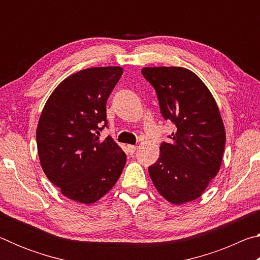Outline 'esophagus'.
Listing matches in <instances>:
<instances>
[{
	"label": "esophagus",
	"mask_w": 260,
	"mask_h": 260,
	"mask_svg": "<svg viewBox=\"0 0 260 260\" xmlns=\"http://www.w3.org/2000/svg\"><path fill=\"white\" fill-rule=\"evenodd\" d=\"M127 148H128V151H129L131 155H133V153L136 150V146H132V144H129V146H127Z\"/></svg>",
	"instance_id": "obj_1"
}]
</instances>
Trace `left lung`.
Returning <instances> with one entry per match:
<instances>
[{
  "instance_id": "8db88e82",
  "label": "left lung",
  "mask_w": 260,
  "mask_h": 260,
  "mask_svg": "<svg viewBox=\"0 0 260 260\" xmlns=\"http://www.w3.org/2000/svg\"><path fill=\"white\" fill-rule=\"evenodd\" d=\"M155 88L160 113L175 126L149 166L158 192L173 204L191 202L204 192L222 161L226 133L218 105L204 82L184 68H143Z\"/></svg>"
}]
</instances>
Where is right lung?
Returning a JSON list of instances; mask_svg holds the SVG:
<instances>
[{
    "mask_svg": "<svg viewBox=\"0 0 260 260\" xmlns=\"http://www.w3.org/2000/svg\"><path fill=\"white\" fill-rule=\"evenodd\" d=\"M122 74L120 67L81 70L61 81L42 110L37 129L43 172L61 193L78 203L98 202L116 184L126 153L107 127V101Z\"/></svg>",
    "mask_w": 260,
    "mask_h": 260,
    "instance_id": "obj_1",
    "label": "right lung"
}]
</instances>
